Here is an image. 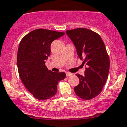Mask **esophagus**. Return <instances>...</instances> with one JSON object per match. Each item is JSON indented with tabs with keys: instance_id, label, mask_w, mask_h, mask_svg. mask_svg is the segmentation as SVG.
Segmentation results:
<instances>
[{
	"instance_id": "34e87169",
	"label": "esophagus",
	"mask_w": 127,
	"mask_h": 127,
	"mask_svg": "<svg viewBox=\"0 0 127 127\" xmlns=\"http://www.w3.org/2000/svg\"><path fill=\"white\" fill-rule=\"evenodd\" d=\"M72 75V73H70V72H66V75H67V77L71 76Z\"/></svg>"
}]
</instances>
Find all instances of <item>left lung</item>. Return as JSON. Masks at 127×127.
Masks as SVG:
<instances>
[{
    "mask_svg": "<svg viewBox=\"0 0 127 127\" xmlns=\"http://www.w3.org/2000/svg\"><path fill=\"white\" fill-rule=\"evenodd\" d=\"M79 57L86 65L84 75L77 74L79 84L74 88L81 98L91 99L102 91L108 77L110 58L103 39L97 33L86 28L67 30Z\"/></svg>",
    "mask_w": 127,
    "mask_h": 127,
    "instance_id": "8db88e82",
    "label": "left lung"
}]
</instances>
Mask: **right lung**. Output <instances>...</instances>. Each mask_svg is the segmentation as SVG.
I'll return each instance as SVG.
<instances>
[{
  "label": "right lung",
  "instance_id": "add662e5",
  "mask_svg": "<svg viewBox=\"0 0 127 127\" xmlns=\"http://www.w3.org/2000/svg\"><path fill=\"white\" fill-rule=\"evenodd\" d=\"M64 34L63 32L37 29L24 36L19 45V75L26 88L39 100H47L55 96L58 82L66 77L65 72H53L45 65L52 41Z\"/></svg>",
  "mask_w": 127,
  "mask_h": 127
}]
</instances>
